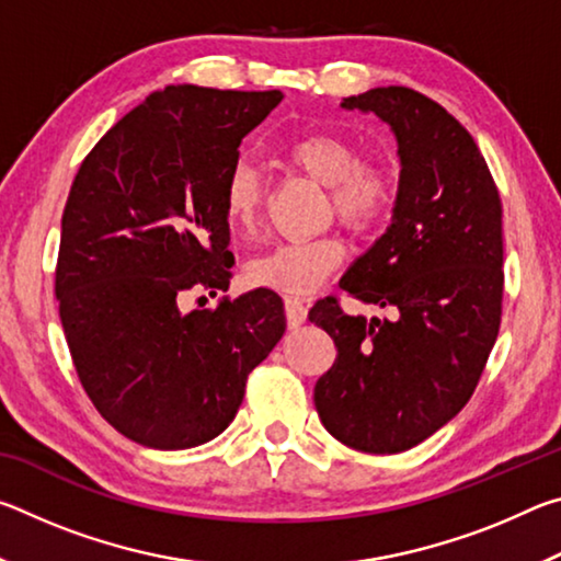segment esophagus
Masks as SVG:
<instances>
[{"mask_svg": "<svg viewBox=\"0 0 561 561\" xmlns=\"http://www.w3.org/2000/svg\"><path fill=\"white\" fill-rule=\"evenodd\" d=\"M284 311H287V321L291 329H297L307 321V307H304V301L297 297H287V301H284Z\"/></svg>", "mask_w": 561, "mask_h": 561, "instance_id": "1", "label": "esophagus"}]
</instances>
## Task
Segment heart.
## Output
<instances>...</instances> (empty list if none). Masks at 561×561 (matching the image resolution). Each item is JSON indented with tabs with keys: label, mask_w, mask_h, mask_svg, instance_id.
Returning <instances> with one entry per match:
<instances>
[{
	"label": "heart",
	"mask_w": 561,
	"mask_h": 561,
	"mask_svg": "<svg viewBox=\"0 0 561 561\" xmlns=\"http://www.w3.org/2000/svg\"><path fill=\"white\" fill-rule=\"evenodd\" d=\"M287 163L327 185L329 210L354 232H371L381 225L398 195L396 170L383 160H358L356 148L336 133H307L284 150ZM264 180L247 160H237L225 178L222 213L237 237H250L260 222ZM346 257L344 242L334 234L291 240L270 247L244 264L254 287L304 297L329 279Z\"/></svg>",
	"instance_id": "heart-1"
}]
</instances>
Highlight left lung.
<instances>
[{
  "label": "left lung",
  "instance_id": "obj_1",
  "mask_svg": "<svg viewBox=\"0 0 561 561\" xmlns=\"http://www.w3.org/2000/svg\"><path fill=\"white\" fill-rule=\"evenodd\" d=\"M398 140L393 222L339 287L386 309L351 317L336 297L309 311L336 344L314 405L324 428L360 453H403L462 411L502 319V203L478 144L440 103L405 87L344 99Z\"/></svg>",
  "mask_w": 561,
  "mask_h": 561
}]
</instances>
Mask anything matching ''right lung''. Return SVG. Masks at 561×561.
Wrapping results in <instances>:
<instances>
[{"mask_svg":"<svg viewBox=\"0 0 561 561\" xmlns=\"http://www.w3.org/2000/svg\"><path fill=\"white\" fill-rule=\"evenodd\" d=\"M279 101L190 83L153 91L73 178L54 284L64 336L96 411L146 448L217 438L287 329L272 289L180 309L190 291L230 287L225 178Z\"/></svg>","mask_w":561,"mask_h":561,"instance_id":"add662e5","label":"right lung"}]
</instances>
